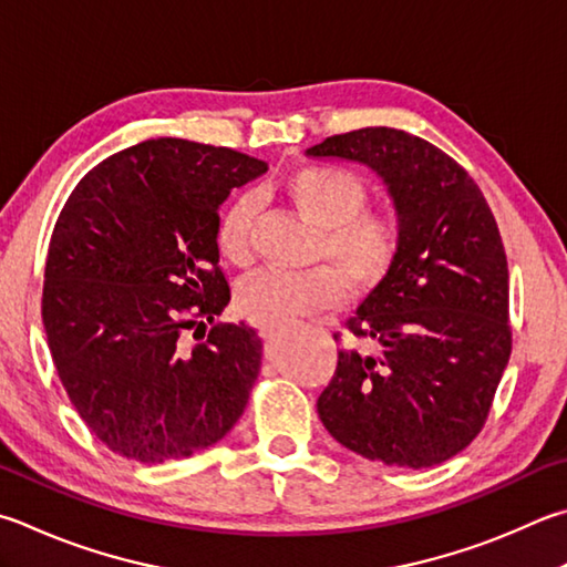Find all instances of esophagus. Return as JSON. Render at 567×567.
<instances>
[{
  "label": "esophagus",
  "instance_id": "34e87169",
  "mask_svg": "<svg viewBox=\"0 0 567 567\" xmlns=\"http://www.w3.org/2000/svg\"><path fill=\"white\" fill-rule=\"evenodd\" d=\"M262 337H267V332H262Z\"/></svg>",
  "mask_w": 567,
  "mask_h": 567
}]
</instances>
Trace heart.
<instances>
[{"label":"heart","mask_w":567,"mask_h":567,"mask_svg":"<svg viewBox=\"0 0 567 567\" xmlns=\"http://www.w3.org/2000/svg\"><path fill=\"white\" fill-rule=\"evenodd\" d=\"M280 198L319 233L310 272L260 270L238 285V307L260 324H282L295 317L344 302L347 290L372 292L394 267L401 230L389 213L364 210L369 190L352 171L300 166L277 185ZM255 203L235 198L215 225V248L225 262L245 267L252 260Z\"/></svg>","instance_id":"obj_1"}]
</instances>
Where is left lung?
<instances>
[{"label": "left lung", "instance_id": "left-lung-1", "mask_svg": "<svg viewBox=\"0 0 567 567\" xmlns=\"http://www.w3.org/2000/svg\"><path fill=\"white\" fill-rule=\"evenodd\" d=\"M307 156L372 168L401 230L389 277L347 319L374 352H339L317 399L319 419L369 461L444 463L486 424L511 357L508 262L496 218L454 158L406 131L339 133Z\"/></svg>", "mask_w": 567, "mask_h": 567}]
</instances>
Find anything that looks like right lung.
I'll list each match as a JSON object with an SVG mask.
<instances>
[{
  "label": "right lung",
  "instance_id": "add662e5",
  "mask_svg": "<svg viewBox=\"0 0 567 567\" xmlns=\"http://www.w3.org/2000/svg\"><path fill=\"white\" fill-rule=\"evenodd\" d=\"M265 171L233 148L153 138L101 161L69 195L41 317L71 404L113 454L185 458L243 416L262 339L245 322L215 324L195 347L183 332L230 302L218 208Z\"/></svg>",
  "mask_w": 567,
  "mask_h": 567
}]
</instances>
